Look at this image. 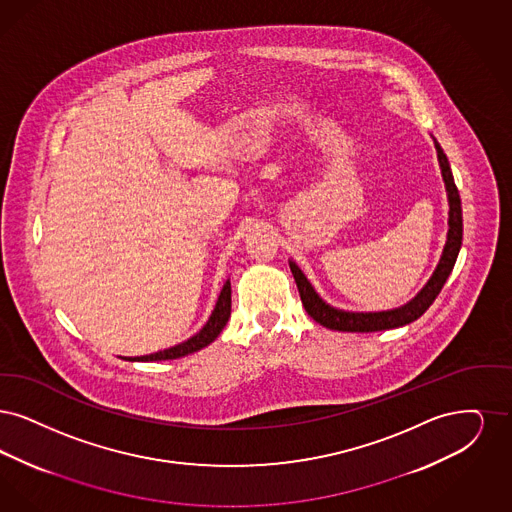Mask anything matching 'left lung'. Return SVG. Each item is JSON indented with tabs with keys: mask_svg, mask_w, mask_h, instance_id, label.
<instances>
[{
	"mask_svg": "<svg viewBox=\"0 0 512 512\" xmlns=\"http://www.w3.org/2000/svg\"><path fill=\"white\" fill-rule=\"evenodd\" d=\"M434 139V137H432ZM434 147L438 153V162L442 170V178L445 183V193H447V202H449V218H447V241H445L440 262L434 269L432 277L415 298H411L407 304L394 310H384V312H348L334 308L329 302H325L317 290L313 289L312 283L304 275V271L296 266V262L289 260L290 271L294 275L296 287L300 292L302 304L306 308L308 315L319 325L333 329V331H342V333H375V331H386V329H398L403 325H409L417 321L423 315L440 290L445 285L449 273L453 271V266L457 262L461 243H463V210H461V197L455 187V179L449 168V160L445 156L444 149L440 143L434 139Z\"/></svg>",
	"mask_w": 512,
	"mask_h": 512,
	"instance_id": "left-lung-1",
	"label": "left lung"
}]
</instances>
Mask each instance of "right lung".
I'll return each instance as SVG.
<instances>
[{
    "mask_svg": "<svg viewBox=\"0 0 512 512\" xmlns=\"http://www.w3.org/2000/svg\"><path fill=\"white\" fill-rule=\"evenodd\" d=\"M229 317H231V283L227 279L220 296H218V302L214 306V312L208 317L206 325L200 329L199 333L193 334L191 338H187L181 344H176V346L166 348V350H160L155 354L122 357V359H126V361H164V359H178V357L189 356L193 352H199L202 348H206L208 344H212L222 333Z\"/></svg>",
    "mask_w": 512,
    "mask_h": 512,
    "instance_id": "obj_1",
    "label": "right lung"
}]
</instances>
